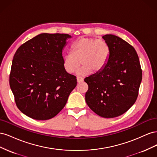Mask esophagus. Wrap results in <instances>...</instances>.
Here are the masks:
<instances>
[{
  "label": "esophagus",
  "instance_id": "34e87169",
  "mask_svg": "<svg viewBox=\"0 0 157 157\" xmlns=\"http://www.w3.org/2000/svg\"><path fill=\"white\" fill-rule=\"evenodd\" d=\"M77 82L80 83V82H83L84 78L82 77H77Z\"/></svg>",
  "mask_w": 157,
  "mask_h": 157
}]
</instances>
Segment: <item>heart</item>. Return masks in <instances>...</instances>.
<instances>
[{"label":"heart","instance_id":"b5f03b06","mask_svg":"<svg viewBox=\"0 0 157 157\" xmlns=\"http://www.w3.org/2000/svg\"><path fill=\"white\" fill-rule=\"evenodd\" d=\"M72 53L63 56V67L66 73L73 74L81 62L82 66L77 72L86 75L90 72L98 73L105 67L111 54L110 47L101 39L80 37L71 46Z\"/></svg>","mask_w":157,"mask_h":157}]
</instances>
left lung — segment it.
Returning <instances> with one entry per match:
<instances>
[{
	"label": "left lung",
	"instance_id": "1",
	"mask_svg": "<svg viewBox=\"0 0 157 157\" xmlns=\"http://www.w3.org/2000/svg\"><path fill=\"white\" fill-rule=\"evenodd\" d=\"M103 39L110 47V56L102 71L84 78L88 85L85 100L99 116L114 118L136 102L142 70L137 52L129 43L113 35H105Z\"/></svg>",
	"mask_w": 157,
	"mask_h": 157
}]
</instances>
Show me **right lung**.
<instances>
[{
  "label": "right lung",
  "mask_w": 157,
  "mask_h": 157,
  "mask_svg": "<svg viewBox=\"0 0 157 157\" xmlns=\"http://www.w3.org/2000/svg\"><path fill=\"white\" fill-rule=\"evenodd\" d=\"M71 37L42 33L21 44L13 56L10 86L17 108L33 119L58 115L77 86L75 76L63 67L62 50Z\"/></svg>",
  "instance_id": "add662e5"
}]
</instances>
